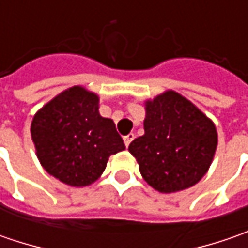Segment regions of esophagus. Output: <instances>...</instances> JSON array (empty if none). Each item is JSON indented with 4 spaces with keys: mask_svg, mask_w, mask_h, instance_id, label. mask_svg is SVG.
I'll use <instances>...</instances> for the list:
<instances>
[{
    "mask_svg": "<svg viewBox=\"0 0 248 248\" xmlns=\"http://www.w3.org/2000/svg\"><path fill=\"white\" fill-rule=\"evenodd\" d=\"M134 138H135V135H134V134H128V135H125V137H124V143H125V146H127V148H128L129 143L132 142V139Z\"/></svg>",
    "mask_w": 248,
    "mask_h": 248,
    "instance_id": "1",
    "label": "esophagus"
}]
</instances>
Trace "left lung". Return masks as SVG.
<instances>
[{
    "label": "left lung",
    "mask_w": 248,
    "mask_h": 248,
    "mask_svg": "<svg viewBox=\"0 0 248 248\" xmlns=\"http://www.w3.org/2000/svg\"><path fill=\"white\" fill-rule=\"evenodd\" d=\"M145 135L129 143L152 187L174 193L196 185L211 166L218 135L214 123L175 91L146 100Z\"/></svg>",
    "instance_id": "8db88e82"
}]
</instances>
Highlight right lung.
<instances>
[{"label":"right lung","instance_id":"obj_1","mask_svg":"<svg viewBox=\"0 0 248 248\" xmlns=\"http://www.w3.org/2000/svg\"><path fill=\"white\" fill-rule=\"evenodd\" d=\"M98 109V95L76 85L48 102L31 121L41 166L66 185H91L110 156L125 149L113 120L102 117Z\"/></svg>","mask_w":248,"mask_h":248}]
</instances>
